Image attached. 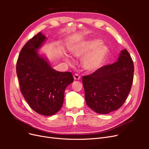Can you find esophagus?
I'll return each instance as SVG.
<instances>
[{
  "label": "esophagus",
  "instance_id": "1",
  "mask_svg": "<svg viewBox=\"0 0 149 149\" xmlns=\"http://www.w3.org/2000/svg\"><path fill=\"white\" fill-rule=\"evenodd\" d=\"M73 78H74V80H78V79H80V76H79V75L78 74H74V76H73Z\"/></svg>",
  "mask_w": 149,
  "mask_h": 149
}]
</instances>
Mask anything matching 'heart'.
I'll return each instance as SVG.
<instances>
[{"instance_id":"obj_1","label":"heart","mask_w":149,"mask_h":149,"mask_svg":"<svg viewBox=\"0 0 149 149\" xmlns=\"http://www.w3.org/2000/svg\"><path fill=\"white\" fill-rule=\"evenodd\" d=\"M108 53L107 47L100 39L92 38L81 43L72 51L76 58H83L84 68L88 71H95L102 65ZM70 63L69 60H66Z\"/></svg>"}]
</instances>
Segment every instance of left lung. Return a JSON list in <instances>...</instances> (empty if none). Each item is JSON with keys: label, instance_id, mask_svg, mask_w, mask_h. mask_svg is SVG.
Segmentation results:
<instances>
[{"label": "left lung", "instance_id": "left-lung-1", "mask_svg": "<svg viewBox=\"0 0 149 149\" xmlns=\"http://www.w3.org/2000/svg\"><path fill=\"white\" fill-rule=\"evenodd\" d=\"M134 71L132 58L124 49L120 52L118 61L104 66L91 74L83 76L86 104L101 114L119 109L131 89Z\"/></svg>", "mask_w": 149, "mask_h": 149}]
</instances>
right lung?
Here are the masks:
<instances>
[{"label":"right lung","instance_id":"obj_1","mask_svg":"<svg viewBox=\"0 0 149 149\" xmlns=\"http://www.w3.org/2000/svg\"><path fill=\"white\" fill-rule=\"evenodd\" d=\"M42 32L35 35L22 48L16 71L20 91L30 107L37 113L52 116L61 109L66 88L73 82L71 72L53 69L38 49L45 42Z\"/></svg>","mask_w":149,"mask_h":149}]
</instances>
